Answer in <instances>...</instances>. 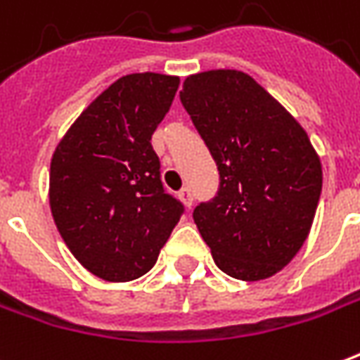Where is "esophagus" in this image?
<instances>
[{
  "mask_svg": "<svg viewBox=\"0 0 360 360\" xmlns=\"http://www.w3.org/2000/svg\"><path fill=\"white\" fill-rule=\"evenodd\" d=\"M179 197H181V200L185 202V206H187V208H191V205H193V191H191V187L181 188Z\"/></svg>",
  "mask_w": 360,
  "mask_h": 360,
  "instance_id": "esophagus-1",
  "label": "esophagus"
}]
</instances>
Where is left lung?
Wrapping results in <instances>:
<instances>
[{
  "label": "left lung",
  "mask_w": 360,
  "mask_h": 360,
  "mask_svg": "<svg viewBox=\"0 0 360 360\" xmlns=\"http://www.w3.org/2000/svg\"><path fill=\"white\" fill-rule=\"evenodd\" d=\"M179 97L220 175L214 197L193 210L198 232L226 275L273 276L300 251L320 200L310 138L238 70L188 75Z\"/></svg>",
  "instance_id": "8db88e82"
}]
</instances>
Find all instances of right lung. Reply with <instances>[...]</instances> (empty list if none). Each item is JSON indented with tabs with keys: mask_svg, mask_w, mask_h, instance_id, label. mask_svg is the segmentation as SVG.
I'll return each instance as SVG.
<instances>
[{
	"mask_svg": "<svg viewBox=\"0 0 360 360\" xmlns=\"http://www.w3.org/2000/svg\"><path fill=\"white\" fill-rule=\"evenodd\" d=\"M179 77L130 74L77 117L50 163L60 236L89 273L127 283L154 267L185 206L162 183L152 134Z\"/></svg>",
	"mask_w": 360,
	"mask_h": 360,
	"instance_id": "obj_1",
	"label": "right lung"
}]
</instances>
